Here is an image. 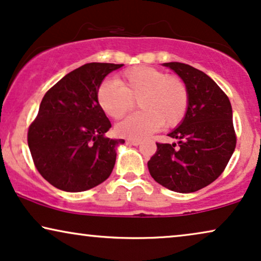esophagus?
<instances>
[{
	"label": "esophagus",
	"mask_w": 261,
	"mask_h": 261,
	"mask_svg": "<svg viewBox=\"0 0 261 261\" xmlns=\"http://www.w3.org/2000/svg\"><path fill=\"white\" fill-rule=\"evenodd\" d=\"M126 143L130 144V146H138V144L141 143V141H138V140H127Z\"/></svg>",
	"instance_id": "34e87169"
}]
</instances>
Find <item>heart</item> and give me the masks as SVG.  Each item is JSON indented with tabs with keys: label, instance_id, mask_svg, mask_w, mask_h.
Segmentation results:
<instances>
[{
	"label": "heart",
	"instance_id": "obj_1",
	"mask_svg": "<svg viewBox=\"0 0 261 261\" xmlns=\"http://www.w3.org/2000/svg\"><path fill=\"white\" fill-rule=\"evenodd\" d=\"M118 86L103 82L97 89V103L108 117L120 119L138 101L140 112L120 121L115 130L123 137L140 138L164 127H174L186 117L189 90L186 82L174 74L149 67L135 66L119 74Z\"/></svg>",
	"mask_w": 261,
	"mask_h": 261
}]
</instances>
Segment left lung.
<instances>
[{
	"mask_svg": "<svg viewBox=\"0 0 261 261\" xmlns=\"http://www.w3.org/2000/svg\"><path fill=\"white\" fill-rule=\"evenodd\" d=\"M186 82L189 106L186 117L169 134L177 143H156L148 161L155 182L177 191L194 193L218 178L236 147L232 108L218 84L202 71L182 62H166Z\"/></svg>",
	"mask_w": 261,
	"mask_h": 261,
	"instance_id": "left-lung-1",
	"label": "left lung"
}]
</instances>
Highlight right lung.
I'll return each instance as SVG.
<instances>
[{"instance_id":"1","label":"right lung","mask_w":261,"mask_h":261,"mask_svg":"<svg viewBox=\"0 0 261 261\" xmlns=\"http://www.w3.org/2000/svg\"><path fill=\"white\" fill-rule=\"evenodd\" d=\"M123 65L90 62L45 92L28 143L36 169L51 186L78 193L98 186L113 171L124 140L105 136L111 121L97 103V89Z\"/></svg>"}]
</instances>
